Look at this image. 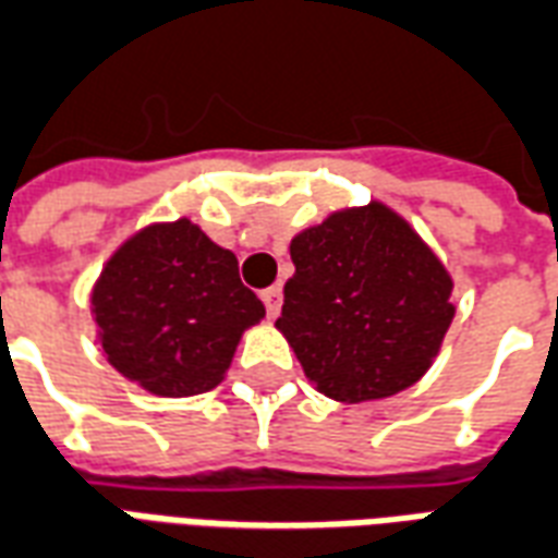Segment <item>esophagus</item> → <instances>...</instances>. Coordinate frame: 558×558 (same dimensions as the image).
Wrapping results in <instances>:
<instances>
[{
  "instance_id": "34e87169",
  "label": "esophagus",
  "mask_w": 558,
  "mask_h": 558,
  "mask_svg": "<svg viewBox=\"0 0 558 558\" xmlns=\"http://www.w3.org/2000/svg\"><path fill=\"white\" fill-rule=\"evenodd\" d=\"M263 302H266L268 316H278L280 304H283V290H280V287H268V290L263 292Z\"/></svg>"
}]
</instances>
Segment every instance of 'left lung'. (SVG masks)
Segmentation results:
<instances>
[{
    "label": "left lung",
    "mask_w": 558,
    "mask_h": 558,
    "mask_svg": "<svg viewBox=\"0 0 558 558\" xmlns=\"http://www.w3.org/2000/svg\"><path fill=\"white\" fill-rule=\"evenodd\" d=\"M275 326L326 398L364 403L418 383L442 347L454 280L383 203L331 211L290 242Z\"/></svg>",
    "instance_id": "1"
}]
</instances>
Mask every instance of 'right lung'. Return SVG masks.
<instances>
[{
  "label": "right lung",
  "instance_id": "add662e5",
  "mask_svg": "<svg viewBox=\"0 0 558 558\" xmlns=\"http://www.w3.org/2000/svg\"><path fill=\"white\" fill-rule=\"evenodd\" d=\"M107 362L158 398L220 386L239 340L266 307L239 259L187 218L148 223L116 251L92 290Z\"/></svg>",
  "mask_w": 558,
  "mask_h": 558
}]
</instances>
